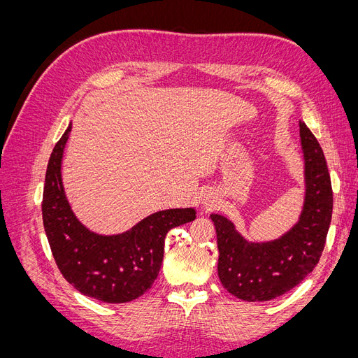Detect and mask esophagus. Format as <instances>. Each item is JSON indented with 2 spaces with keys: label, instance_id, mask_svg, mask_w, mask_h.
Here are the masks:
<instances>
[{
  "label": "esophagus",
  "instance_id": "1",
  "mask_svg": "<svg viewBox=\"0 0 358 358\" xmlns=\"http://www.w3.org/2000/svg\"><path fill=\"white\" fill-rule=\"evenodd\" d=\"M208 203H210V201H206V203H204V204H208Z\"/></svg>",
  "mask_w": 358,
  "mask_h": 358
}]
</instances>
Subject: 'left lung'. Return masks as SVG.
<instances>
[{"mask_svg": "<svg viewBox=\"0 0 358 358\" xmlns=\"http://www.w3.org/2000/svg\"><path fill=\"white\" fill-rule=\"evenodd\" d=\"M306 196L299 222L272 242L252 243L221 215L210 218L218 239V276L222 287L246 301H267L285 294L320 262L333 212V191L326 157L310 129L300 122Z\"/></svg>", "mask_w": 358, "mask_h": 358, "instance_id": "1", "label": "left lung"}]
</instances>
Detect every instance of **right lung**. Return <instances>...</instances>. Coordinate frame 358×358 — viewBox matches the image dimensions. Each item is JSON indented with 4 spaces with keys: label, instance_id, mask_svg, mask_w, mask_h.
<instances>
[{
    "label": "right lung",
    "instance_id": "1",
    "mask_svg": "<svg viewBox=\"0 0 358 358\" xmlns=\"http://www.w3.org/2000/svg\"><path fill=\"white\" fill-rule=\"evenodd\" d=\"M70 131L71 125L53 148L41 201L53 258L67 282L82 294L106 303L131 301L157 279L167 233L196 220V210H159L116 236L90 231L74 216L62 187L61 161Z\"/></svg>",
    "mask_w": 358,
    "mask_h": 358
}]
</instances>
